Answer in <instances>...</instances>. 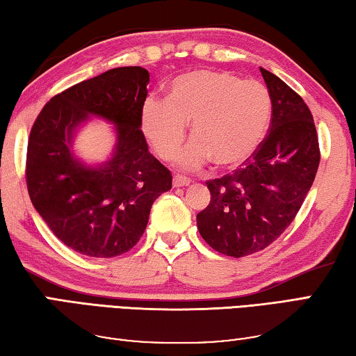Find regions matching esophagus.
Masks as SVG:
<instances>
[{
  "mask_svg": "<svg viewBox=\"0 0 356 356\" xmlns=\"http://www.w3.org/2000/svg\"><path fill=\"white\" fill-rule=\"evenodd\" d=\"M191 184V179L181 177V175H177V177H173V188H183V186H189Z\"/></svg>",
  "mask_w": 356,
  "mask_h": 356,
  "instance_id": "esophagus-1",
  "label": "esophagus"
}]
</instances>
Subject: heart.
Segmentation results:
<instances>
[{"label": "heart", "instance_id": "obj_1", "mask_svg": "<svg viewBox=\"0 0 356 356\" xmlns=\"http://www.w3.org/2000/svg\"><path fill=\"white\" fill-rule=\"evenodd\" d=\"M271 118L266 86L222 71L183 74L168 86L167 101L148 97L142 106V129L162 159H170L191 123L194 140L177 156L183 168L209 159L236 167L249 159L265 137Z\"/></svg>", "mask_w": 356, "mask_h": 356}]
</instances>
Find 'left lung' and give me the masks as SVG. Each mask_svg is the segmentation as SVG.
Instances as JSON below:
<instances>
[{
	"label": "left lung",
	"instance_id": "left-lung-1",
	"mask_svg": "<svg viewBox=\"0 0 356 356\" xmlns=\"http://www.w3.org/2000/svg\"><path fill=\"white\" fill-rule=\"evenodd\" d=\"M271 97L270 132L241 168L208 181L209 205L197 214L203 240L240 259L277 240L292 224L316 178L320 151L305 101L260 67Z\"/></svg>",
	"mask_w": 356,
	"mask_h": 356
}]
</instances>
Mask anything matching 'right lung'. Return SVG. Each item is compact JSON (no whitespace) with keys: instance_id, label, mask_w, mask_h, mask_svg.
Returning a JSON list of instances; mask_svg holds the SVG:
<instances>
[{"instance_id":"add662e5","label":"right lung","mask_w":356,"mask_h":356,"mask_svg":"<svg viewBox=\"0 0 356 356\" xmlns=\"http://www.w3.org/2000/svg\"><path fill=\"white\" fill-rule=\"evenodd\" d=\"M148 83L140 66L110 69L50 99L33 126L28 194L54 235L75 252L96 259L127 252L147 229L154 200L172 189V173L149 153L142 132ZM92 118L114 124L113 153L99 163L74 149Z\"/></svg>"}]
</instances>
